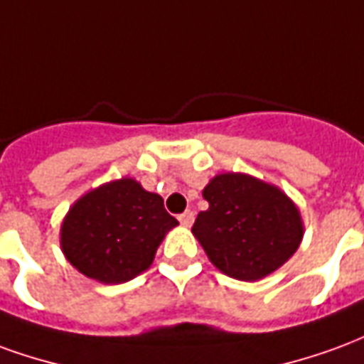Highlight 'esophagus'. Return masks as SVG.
Listing matches in <instances>:
<instances>
[{"mask_svg":"<svg viewBox=\"0 0 364 364\" xmlns=\"http://www.w3.org/2000/svg\"><path fill=\"white\" fill-rule=\"evenodd\" d=\"M193 220H195V213H193V210H185V213L179 216V222H181L185 228H189L191 224H193Z\"/></svg>","mask_w":364,"mask_h":364,"instance_id":"1","label":"esophagus"}]
</instances>
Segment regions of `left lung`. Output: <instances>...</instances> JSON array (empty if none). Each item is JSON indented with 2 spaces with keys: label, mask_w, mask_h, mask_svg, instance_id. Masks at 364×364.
Here are the masks:
<instances>
[{
  "label": "left lung",
  "mask_w": 364,
  "mask_h": 364,
  "mask_svg": "<svg viewBox=\"0 0 364 364\" xmlns=\"http://www.w3.org/2000/svg\"><path fill=\"white\" fill-rule=\"evenodd\" d=\"M208 208L193 234L222 273L259 281L284 265L304 236L296 205L279 187L245 173H220L203 191Z\"/></svg>",
  "instance_id": "1"
}]
</instances>
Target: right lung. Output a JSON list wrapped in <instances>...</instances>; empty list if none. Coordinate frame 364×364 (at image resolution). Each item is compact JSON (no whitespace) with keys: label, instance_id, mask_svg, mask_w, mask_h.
<instances>
[{"label":"right lung","instance_id":"right-lung-1","mask_svg":"<svg viewBox=\"0 0 364 364\" xmlns=\"http://www.w3.org/2000/svg\"><path fill=\"white\" fill-rule=\"evenodd\" d=\"M177 224L164 198L122 177L75 200L62 222L60 245L82 274L119 284L150 267L161 240Z\"/></svg>","mask_w":364,"mask_h":364}]
</instances>
